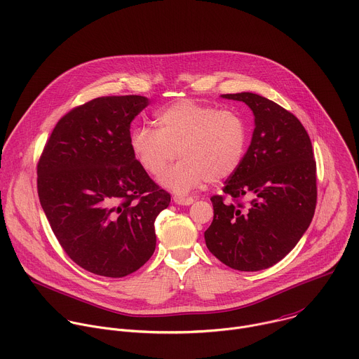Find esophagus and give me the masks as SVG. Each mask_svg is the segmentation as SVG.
I'll return each mask as SVG.
<instances>
[{
	"instance_id": "1",
	"label": "esophagus",
	"mask_w": 359,
	"mask_h": 359,
	"mask_svg": "<svg viewBox=\"0 0 359 359\" xmlns=\"http://www.w3.org/2000/svg\"><path fill=\"white\" fill-rule=\"evenodd\" d=\"M173 201H175L176 204H179V205H190V204H193L194 198H193V197H183V196H175V197H173Z\"/></svg>"
}]
</instances>
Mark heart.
Wrapping results in <instances>:
<instances>
[{"instance_id":"heart-1","label":"heart","mask_w":359,"mask_h":359,"mask_svg":"<svg viewBox=\"0 0 359 359\" xmlns=\"http://www.w3.org/2000/svg\"><path fill=\"white\" fill-rule=\"evenodd\" d=\"M156 128L141 126L131 133V149L138 163L158 176L179 155L182 158L161 183L179 194L204 180L217 183L240 168L248 141L244 119L233 111L217 109L193 100H179L156 114Z\"/></svg>"}]
</instances>
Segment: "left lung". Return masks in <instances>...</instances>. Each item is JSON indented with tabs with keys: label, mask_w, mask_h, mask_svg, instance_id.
<instances>
[{
	"label": "left lung",
	"mask_w": 359,
	"mask_h": 359,
	"mask_svg": "<svg viewBox=\"0 0 359 359\" xmlns=\"http://www.w3.org/2000/svg\"><path fill=\"white\" fill-rule=\"evenodd\" d=\"M245 102L255 130L244 159L212 196L214 218L204 232L208 251L226 266L257 272L273 266L300 241L317 203L316 161L310 137L299 119L279 104L254 93L222 94ZM252 201L244 205L241 198Z\"/></svg>",
	"instance_id": "8db88e82"
}]
</instances>
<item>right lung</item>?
<instances>
[{
	"instance_id": "1",
	"label": "right lung",
	"mask_w": 359,
	"mask_h": 359,
	"mask_svg": "<svg viewBox=\"0 0 359 359\" xmlns=\"http://www.w3.org/2000/svg\"><path fill=\"white\" fill-rule=\"evenodd\" d=\"M142 95L98 97L69 111L38 163V194L59 244L83 269L124 278L156 247L155 219L170 203L131 149Z\"/></svg>"
}]
</instances>
